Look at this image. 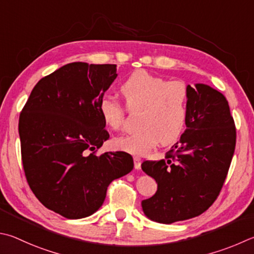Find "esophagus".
<instances>
[{
	"label": "esophagus",
	"instance_id": "1",
	"mask_svg": "<svg viewBox=\"0 0 254 254\" xmlns=\"http://www.w3.org/2000/svg\"><path fill=\"white\" fill-rule=\"evenodd\" d=\"M133 160H134V168H135L136 170H139V169H141V163H142V159L140 158V156H134V158H133Z\"/></svg>",
	"mask_w": 254,
	"mask_h": 254
}]
</instances>
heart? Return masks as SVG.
<instances>
[{
    "instance_id": "1",
    "label": "heart",
    "mask_w": 254,
    "mask_h": 254,
    "mask_svg": "<svg viewBox=\"0 0 254 254\" xmlns=\"http://www.w3.org/2000/svg\"><path fill=\"white\" fill-rule=\"evenodd\" d=\"M121 93L126 105L113 96L104 95L99 102L103 122L112 130L126 123L127 112H140V131L115 137L117 149L132 154H145L159 142L164 145L177 141L188 121L189 86L182 80L169 81L144 70L132 73L123 82Z\"/></svg>"
}]
</instances>
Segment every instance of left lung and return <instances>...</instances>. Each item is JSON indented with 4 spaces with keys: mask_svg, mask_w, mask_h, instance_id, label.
Wrapping results in <instances>:
<instances>
[{
    "mask_svg": "<svg viewBox=\"0 0 254 254\" xmlns=\"http://www.w3.org/2000/svg\"><path fill=\"white\" fill-rule=\"evenodd\" d=\"M189 86L187 130L160 161L141 168L158 182L142 201L144 214L159 223L194 218L220 194L236 149L237 130L227 99L205 84Z\"/></svg>",
    "mask_w": 254,
    "mask_h": 254,
    "instance_id": "8db88e82",
    "label": "left lung"
}]
</instances>
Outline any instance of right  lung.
<instances>
[{
	"instance_id": "obj_1",
	"label": "right lung",
	"mask_w": 254,
	"mask_h": 254,
	"mask_svg": "<svg viewBox=\"0 0 254 254\" xmlns=\"http://www.w3.org/2000/svg\"><path fill=\"white\" fill-rule=\"evenodd\" d=\"M115 64L73 62L41 79L18 120L26 181L38 200L66 219L93 214L113 180L131 172L127 152H96L110 134L99 102Z\"/></svg>"
}]
</instances>
